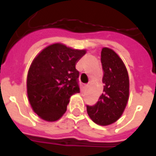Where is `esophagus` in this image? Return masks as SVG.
Segmentation results:
<instances>
[{"label": "esophagus", "mask_w": 156, "mask_h": 156, "mask_svg": "<svg viewBox=\"0 0 156 156\" xmlns=\"http://www.w3.org/2000/svg\"><path fill=\"white\" fill-rule=\"evenodd\" d=\"M83 90H86V89L88 88V84L83 85Z\"/></svg>", "instance_id": "34e87169"}]
</instances>
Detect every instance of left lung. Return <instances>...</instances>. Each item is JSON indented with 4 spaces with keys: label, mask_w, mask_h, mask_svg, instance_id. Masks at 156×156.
<instances>
[{
    "label": "left lung",
    "mask_w": 156,
    "mask_h": 156,
    "mask_svg": "<svg viewBox=\"0 0 156 156\" xmlns=\"http://www.w3.org/2000/svg\"><path fill=\"white\" fill-rule=\"evenodd\" d=\"M101 63L104 94L94 105H87V112L94 123L108 125L119 119L126 107L129 81L124 62L112 49H102Z\"/></svg>",
    "instance_id": "1"
}]
</instances>
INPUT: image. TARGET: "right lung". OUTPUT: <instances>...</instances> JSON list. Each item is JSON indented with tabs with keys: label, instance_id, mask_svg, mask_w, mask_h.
<instances>
[{
	"label": "right lung",
	"instance_id": "1",
	"mask_svg": "<svg viewBox=\"0 0 156 156\" xmlns=\"http://www.w3.org/2000/svg\"><path fill=\"white\" fill-rule=\"evenodd\" d=\"M86 53L56 43L39 53L29 68L27 95L33 111L47 121L63 115L72 95L79 93L78 60Z\"/></svg>",
	"mask_w": 156,
	"mask_h": 156
}]
</instances>
